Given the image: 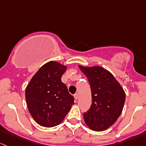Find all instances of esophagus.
<instances>
[{
	"mask_svg": "<svg viewBox=\"0 0 146 146\" xmlns=\"http://www.w3.org/2000/svg\"><path fill=\"white\" fill-rule=\"evenodd\" d=\"M74 99H75V100H77V99H78V94H74Z\"/></svg>",
	"mask_w": 146,
	"mask_h": 146,
	"instance_id": "1",
	"label": "esophagus"
}]
</instances>
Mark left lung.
<instances>
[{
	"label": "left lung",
	"mask_w": 146,
	"mask_h": 146,
	"mask_svg": "<svg viewBox=\"0 0 146 146\" xmlns=\"http://www.w3.org/2000/svg\"><path fill=\"white\" fill-rule=\"evenodd\" d=\"M79 69L86 76L92 96V104L84 113V119L88 128L101 131L110 127L122 112L125 92L115 76L100 66Z\"/></svg>",
	"instance_id": "left-lung-1"
}]
</instances>
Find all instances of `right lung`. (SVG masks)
Returning <instances> with one entry per match:
<instances>
[{
	"label": "right lung",
	"instance_id": "right-lung-1",
	"mask_svg": "<svg viewBox=\"0 0 146 146\" xmlns=\"http://www.w3.org/2000/svg\"><path fill=\"white\" fill-rule=\"evenodd\" d=\"M67 67L56 61L43 64L33 76L25 91L27 105L33 119L44 127L63 121L74 104V97L61 81Z\"/></svg>",
	"mask_w": 146,
	"mask_h": 146
}]
</instances>
